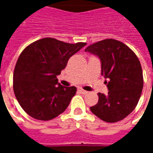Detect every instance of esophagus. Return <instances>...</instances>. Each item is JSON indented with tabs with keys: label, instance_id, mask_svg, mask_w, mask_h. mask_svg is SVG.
<instances>
[{
	"label": "esophagus",
	"instance_id": "esophagus-1",
	"mask_svg": "<svg viewBox=\"0 0 153 153\" xmlns=\"http://www.w3.org/2000/svg\"><path fill=\"white\" fill-rule=\"evenodd\" d=\"M79 92L80 93H82V94H86L88 92L87 91H85V90H83V88H79Z\"/></svg>",
	"mask_w": 153,
	"mask_h": 153
}]
</instances>
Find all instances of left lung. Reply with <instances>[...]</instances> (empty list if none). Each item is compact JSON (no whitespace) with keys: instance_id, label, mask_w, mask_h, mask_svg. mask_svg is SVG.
Segmentation results:
<instances>
[{"instance_id":"left-lung-1","label":"left lung","mask_w":153,"mask_h":153,"mask_svg":"<svg viewBox=\"0 0 153 153\" xmlns=\"http://www.w3.org/2000/svg\"><path fill=\"white\" fill-rule=\"evenodd\" d=\"M85 51L99 57L102 74L108 81V94L98 93V102L91 111L103 121L114 123L125 119L135 109L143 88L141 64L125 44L112 38L89 45Z\"/></svg>"}]
</instances>
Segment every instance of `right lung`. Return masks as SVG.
<instances>
[{"instance_id": "right-lung-1", "label": "right lung", "mask_w": 153, "mask_h": 153, "mask_svg": "<svg viewBox=\"0 0 153 153\" xmlns=\"http://www.w3.org/2000/svg\"><path fill=\"white\" fill-rule=\"evenodd\" d=\"M85 45L45 38L25 47L15 65L13 89L28 115L39 120H50L66 110L77 89L60 85L56 76L70 57Z\"/></svg>"}]
</instances>
